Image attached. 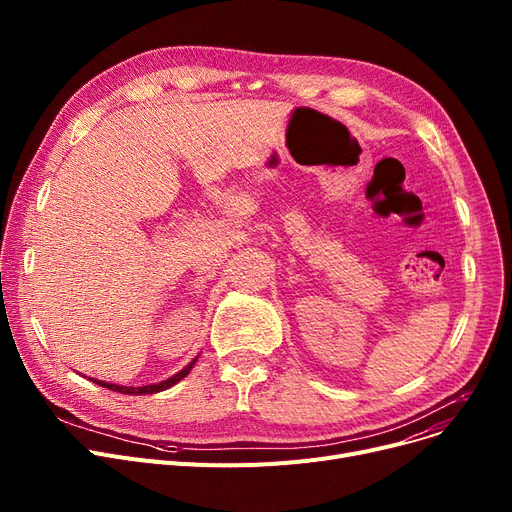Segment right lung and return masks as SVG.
I'll return each instance as SVG.
<instances>
[{"mask_svg":"<svg viewBox=\"0 0 512 512\" xmlns=\"http://www.w3.org/2000/svg\"><path fill=\"white\" fill-rule=\"evenodd\" d=\"M195 361H197V359H193V361L188 363V365H186L182 371H178L176 375H172L170 380H164V382H159V384H151V386L128 388V386H116V384H107V382H101V380H93V382H95V384H99V386H103V388H107V390H114V392H120V394H130V396H139V394H155V392H161V390H168L170 386H174V384H178L182 378H186V375L191 373V369H193Z\"/></svg>","mask_w":512,"mask_h":512,"instance_id":"right-lung-1","label":"right lung"}]
</instances>
